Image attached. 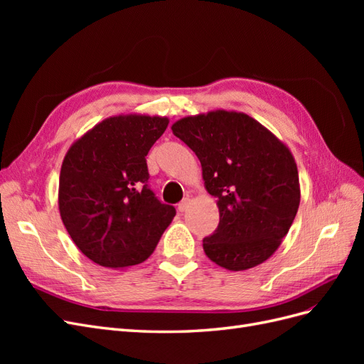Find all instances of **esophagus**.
Listing matches in <instances>:
<instances>
[{
  "label": "esophagus",
  "mask_w": 364,
  "mask_h": 364,
  "mask_svg": "<svg viewBox=\"0 0 364 364\" xmlns=\"http://www.w3.org/2000/svg\"><path fill=\"white\" fill-rule=\"evenodd\" d=\"M191 205V199L190 197H185V199L178 205V209H179V213H185L186 209H188V206Z\"/></svg>",
  "instance_id": "34e87169"
}]
</instances>
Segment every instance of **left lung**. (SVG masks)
<instances>
[{
  "label": "left lung",
  "instance_id": "1",
  "mask_svg": "<svg viewBox=\"0 0 364 364\" xmlns=\"http://www.w3.org/2000/svg\"><path fill=\"white\" fill-rule=\"evenodd\" d=\"M171 130L199 158L205 188L217 199L220 222L203 238L206 257L232 272L269 259L301 202L290 149L247 114L225 109L181 118Z\"/></svg>",
  "mask_w": 364,
  "mask_h": 364
}]
</instances>
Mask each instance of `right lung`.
Here are the masks:
<instances>
[{
    "label": "right lung",
    "instance_id": "obj_1",
    "mask_svg": "<svg viewBox=\"0 0 364 364\" xmlns=\"http://www.w3.org/2000/svg\"><path fill=\"white\" fill-rule=\"evenodd\" d=\"M170 123L127 114L103 119L75 139L63 158L59 211L74 245L98 266L146 261L176 215L147 186L146 156Z\"/></svg>",
    "mask_w": 364,
    "mask_h": 364
}]
</instances>
